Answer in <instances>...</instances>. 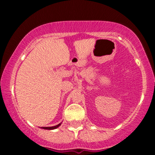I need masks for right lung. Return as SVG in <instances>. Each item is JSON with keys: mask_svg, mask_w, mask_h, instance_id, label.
Segmentation results:
<instances>
[{"mask_svg": "<svg viewBox=\"0 0 155 155\" xmlns=\"http://www.w3.org/2000/svg\"><path fill=\"white\" fill-rule=\"evenodd\" d=\"M60 124H61V123L58 124V125L53 126V127H41V128H42V129H45V130H54V129L58 128V127H59V126L60 125Z\"/></svg>", "mask_w": 155, "mask_h": 155, "instance_id": "1", "label": "right lung"}]
</instances>
